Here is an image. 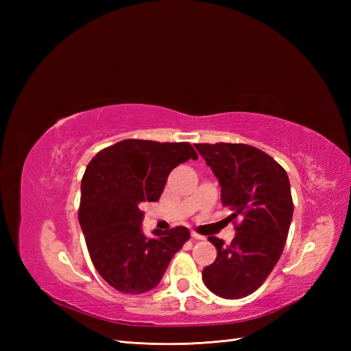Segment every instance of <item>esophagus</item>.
Returning <instances> with one entry per match:
<instances>
[{"label":"esophagus","mask_w":351,"mask_h":351,"mask_svg":"<svg viewBox=\"0 0 351 351\" xmlns=\"http://www.w3.org/2000/svg\"><path fill=\"white\" fill-rule=\"evenodd\" d=\"M190 236H192V239H193V240H205V237H204V236L197 234V232H195V231H192V234H190Z\"/></svg>","instance_id":"1"}]
</instances>
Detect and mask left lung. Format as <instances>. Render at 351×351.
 <instances>
[{
	"mask_svg": "<svg viewBox=\"0 0 351 351\" xmlns=\"http://www.w3.org/2000/svg\"><path fill=\"white\" fill-rule=\"evenodd\" d=\"M221 186L222 205L241 217L236 237L210 236L218 250L202 272L208 289L222 299H243L258 290L277 265L293 218L290 180L284 168L258 147L243 143L195 145Z\"/></svg>",
	"mask_w": 351,
	"mask_h": 351,
	"instance_id": "obj_1",
	"label": "left lung"
}]
</instances>
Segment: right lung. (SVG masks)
<instances>
[{
  "label": "right lung",
  "mask_w": 351,
  "mask_h": 351,
  "mask_svg": "<svg viewBox=\"0 0 351 351\" xmlns=\"http://www.w3.org/2000/svg\"><path fill=\"white\" fill-rule=\"evenodd\" d=\"M197 154L187 142L127 139L98 152L82 178L79 222L90 259L115 290L141 294L164 277L169 261L189 240L186 227L142 231L143 202H156L173 169Z\"/></svg>",
  "instance_id": "add662e5"
}]
</instances>
